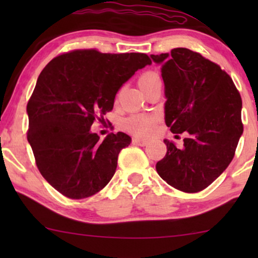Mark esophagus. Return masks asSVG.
Here are the masks:
<instances>
[{
	"label": "esophagus",
	"mask_w": 258,
	"mask_h": 258,
	"mask_svg": "<svg viewBox=\"0 0 258 258\" xmlns=\"http://www.w3.org/2000/svg\"><path fill=\"white\" fill-rule=\"evenodd\" d=\"M133 142L137 144V146H141V147H146L149 144V141L148 140H143V139H139V137H135V139L133 140Z\"/></svg>",
	"instance_id": "1"
}]
</instances>
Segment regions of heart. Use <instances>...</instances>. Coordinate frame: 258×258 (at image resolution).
Masks as SVG:
<instances>
[{
  "label": "heart",
  "instance_id": "heart-1",
  "mask_svg": "<svg viewBox=\"0 0 258 258\" xmlns=\"http://www.w3.org/2000/svg\"><path fill=\"white\" fill-rule=\"evenodd\" d=\"M155 81H158V76L155 73L148 72L144 73L139 79V87L141 90H144L150 84H153ZM157 123L156 116H146V115H136L126 119L125 128L130 133L136 134L140 136H148L154 132L155 125Z\"/></svg>",
  "mask_w": 258,
  "mask_h": 258
}]
</instances>
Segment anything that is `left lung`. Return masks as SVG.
<instances>
[{"label":"left lung","mask_w":258,"mask_h":258,"mask_svg":"<svg viewBox=\"0 0 258 258\" xmlns=\"http://www.w3.org/2000/svg\"><path fill=\"white\" fill-rule=\"evenodd\" d=\"M150 57L161 66L165 124L171 133L188 134L182 148L164 140L167 154L156 170L181 191H201L234 158L243 134L241 95L230 76L199 52L175 48Z\"/></svg>","instance_id":"obj_1"}]
</instances>
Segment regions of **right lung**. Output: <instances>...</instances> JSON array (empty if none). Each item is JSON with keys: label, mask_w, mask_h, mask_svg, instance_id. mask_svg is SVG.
I'll list each match as a JSON object with an SVG mask.
<instances>
[{"label": "right lung", "mask_w": 258, "mask_h": 258, "mask_svg": "<svg viewBox=\"0 0 258 258\" xmlns=\"http://www.w3.org/2000/svg\"><path fill=\"white\" fill-rule=\"evenodd\" d=\"M148 64L150 58L141 52L89 49L59 55L42 70L27 105V137L38 170L62 195L86 199L112 178L132 137L118 132L101 141L90 128L111 110L122 84Z\"/></svg>", "instance_id": "add662e5"}]
</instances>
